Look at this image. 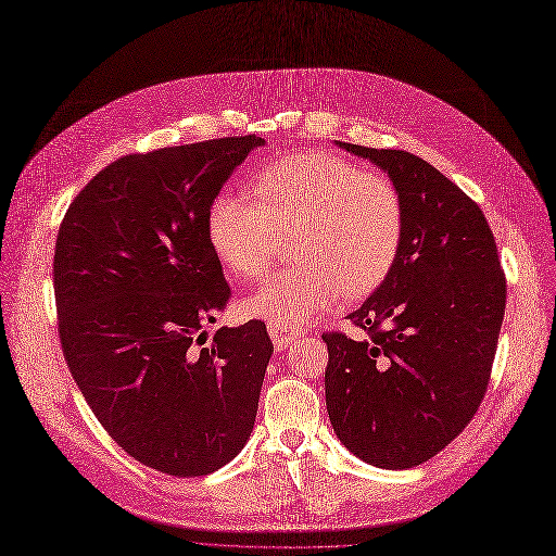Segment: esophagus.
<instances>
[{
	"label": "esophagus",
	"mask_w": 556,
	"mask_h": 556,
	"mask_svg": "<svg viewBox=\"0 0 556 556\" xmlns=\"http://www.w3.org/2000/svg\"><path fill=\"white\" fill-rule=\"evenodd\" d=\"M268 332H270V339L275 343L277 350H286L292 341H294V334L283 330V328H277V326H268Z\"/></svg>",
	"instance_id": "esophagus-1"
}]
</instances>
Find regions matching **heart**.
Returning <instances> with one entry per match:
<instances>
[{"mask_svg":"<svg viewBox=\"0 0 556 556\" xmlns=\"http://www.w3.org/2000/svg\"><path fill=\"white\" fill-rule=\"evenodd\" d=\"M250 190L257 206L232 192L208 204L206 237L217 260L252 279L270 266L277 237L294 230L299 262L248 296V315L292 328L326 313L339 294H368L390 273L403 237V199L388 175L332 153H299L264 166Z\"/></svg>","mask_w":556,"mask_h":556,"instance_id":"obj_1","label":"heart"}]
</instances>
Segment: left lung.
Masks as SVG:
<instances>
[{
    "label": "left lung",
    "instance_id": "8db88e82",
    "mask_svg": "<svg viewBox=\"0 0 556 556\" xmlns=\"http://www.w3.org/2000/svg\"><path fill=\"white\" fill-rule=\"evenodd\" d=\"M337 146L396 184L403 237L381 286L348 315L370 337H321L326 408L355 457L406 470L475 417L506 313V277L481 208L457 184L406 150Z\"/></svg>",
    "mask_w": 556,
    "mask_h": 556
}]
</instances>
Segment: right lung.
<instances>
[{
  "mask_svg": "<svg viewBox=\"0 0 556 556\" xmlns=\"http://www.w3.org/2000/svg\"><path fill=\"white\" fill-rule=\"evenodd\" d=\"M264 143L245 135L126 155L88 181L58 235L68 370L119 447L173 477L219 470L255 426L273 341L257 319L204 330L230 299L206 211Z\"/></svg>",
  "mask_w": 556,
  "mask_h": 556,
  "instance_id": "obj_1",
  "label": "right lung"
}]
</instances>
